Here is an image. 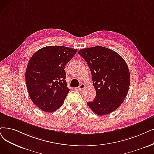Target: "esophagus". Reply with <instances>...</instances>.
Returning a JSON list of instances; mask_svg holds the SVG:
<instances>
[{
  "mask_svg": "<svg viewBox=\"0 0 154 154\" xmlns=\"http://www.w3.org/2000/svg\"><path fill=\"white\" fill-rule=\"evenodd\" d=\"M85 87H86V86L84 83H82L79 86L78 89H79V90H83L85 88Z\"/></svg>",
  "mask_w": 154,
  "mask_h": 154,
  "instance_id": "esophagus-1",
  "label": "esophagus"
}]
</instances>
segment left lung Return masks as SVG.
Segmentation results:
<instances>
[{"label": "left lung", "instance_id": "8db88e82", "mask_svg": "<svg viewBox=\"0 0 154 154\" xmlns=\"http://www.w3.org/2000/svg\"><path fill=\"white\" fill-rule=\"evenodd\" d=\"M90 69L96 97L87 102L92 111L106 115L118 109L126 97L130 84L128 66L112 50L102 46L81 49L78 53Z\"/></svg>", "mask_w": 154, "mask_h": 154}]
</instances>
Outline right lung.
<instances>
[{"instance_id":"right-lung-1","label":"right lung","mask_w":154,"mask_h":154,"mask_svg":"<svg viewBox=\"0 0 154 154\" xmlns=\"http://www.w3.org/2000/svg\"><path fill=\"white\" fill-rule=\"evenodd\" d=\"M77 49L64 46H47L30 58L25 74L31 100L41 110L52 112L63 105L70 89L66 82V64Z\"/></svg>"}]
</instances>
